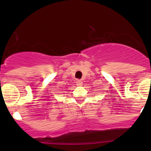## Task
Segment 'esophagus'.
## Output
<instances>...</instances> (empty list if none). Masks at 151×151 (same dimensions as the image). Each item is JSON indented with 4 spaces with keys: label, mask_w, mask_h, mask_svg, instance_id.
<instances>
[{
    "label": "esophagus",
    "mask_w": 151,
    "mask_h": 151,
    "mask_svg": "<svg viewBox=\"0 0 151 151\" xmlns=\"http://www.w3.org/2000/svg\"><path fill=\"white\" fill-rule=\"evenodd\" d=\"M76 84H77V85L79 86H82V84H83L82 81H81V80H77V81H76Z\"/></svg>",
    "instance_id": "1"
}]
</instances>
